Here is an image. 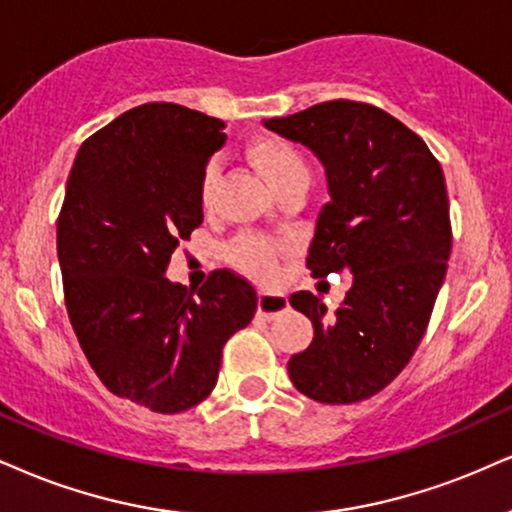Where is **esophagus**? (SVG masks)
I'll use <instances>...</instances> for the list:
<instances>
[{
  "label": "esophagus",
  "mask_w": 512,
  "mask_h": 512,
  "mask_svg": "<svg viewBox=\"0 0 512 512\" xmlns=\"http://www.w3.org/2000/svg\"><path fill=\"white\" fill-rule=\"evenodd\" d=\"M289 308V301L285 294H275V292H261L258 294V315L263 320H275L277 315L285 313Z\"/></svg>",
  "instance_id": "1"
}]
</instances>
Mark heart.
<instances>
[{
  "label": "heart",
  "mask_w": 512,
  "mask_h": 512,
  "mask_svg": "<svg viewBox=\"0 0 512 512\" xmlns=\"http://www.w3.org/2000/svg\"><path fill=\"white\" fill-rule=\"evenodd\" d=\"M244 159L268 182V187L277 197L296 192V189H306L308 178H311L308 161L301 154V149L280 135L258 132V135L249 137L244 144ZM216 189L218 168L216 163H208L199 182V204L204 211H211L216 204ZM285 251L287 244L282 239L266 235H239L227 244L225 258L237 273L251 277V280L268 282L280 268V258Z\"/></svg>",
  "instance_id": "1"
}]
</instances>
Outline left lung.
Segmentation results:
<instances>
[{
    "label": "left lung",
    "instance_id": "obj_1",
    "mask_svg": "<svg viewBox=\"0 0 512 512\" xmlns=\"http://www.w3.org/2000/svg\"><path fill=\"white\" fill-rule=\"evenodd\" d=\"M263 125L306 144L325 166L330 201L306 266L313 277L351 275L334 313L311 292L289 296L315 334L287 372L318 403L370 399L413 358L449 268L444 170L422 137L365 102L334 99Z\"/></svg>",
    "mask_w": 512,
    "mask_h": 512
}]
</instances>
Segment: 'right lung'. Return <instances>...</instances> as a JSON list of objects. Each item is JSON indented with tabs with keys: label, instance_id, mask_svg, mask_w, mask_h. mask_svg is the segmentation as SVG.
I'll use <instances>...</instances> for the list:
<instances>
[{
	"label": "right lung",
	"instance_id": "obj_1",
	"mask_svg": "<svg viewBox=\"0 0 512 512\" xmlns=\"http://www.w3.org/2000/svg\"><path fill=\"white\" fill-rule=\"evenodd\" d=\"M225 123L151 102L82 142L56 220L63 299L97 377L154 413L197 406L223 346L254 318L256 289L213 270L197 299L168 282L170 256L201 225L199 182Z\"/></svg>",
	"mask_w": 512,
	"mask_h": 512
}]
</instances>
